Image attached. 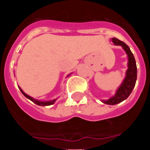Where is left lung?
<instances>
[{"label": "left lung", "instance_id": "left-lung-1", "mask_svg": "<svg viewBox=\"0 0 150 150\" xmlns=\"http://www.w3.org/2000/svg\"><path fill=\"white\" fill-rule=\"evenodd\" d=\"M112 42L116 46H121L124 51L128 55V69L125 73V78L120 86V87L117 89L116 93L112 97L110 98L107 100H102L103 103L110 105H115L124 101L129 96L132 92L134 86H135L136 81L137 78V68L136 64L135 58L134 54H132L130 48L125 44L124 42L118 40L117 38H113L111 39Z\"/></svg>", "mask_w": 150, "mask_h": 150}]
</instances>
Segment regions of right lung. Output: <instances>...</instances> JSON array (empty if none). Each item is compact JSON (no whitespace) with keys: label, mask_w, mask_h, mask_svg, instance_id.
Segmentation results:
<instances>
[{"label":"right lung","mask_w":150,"mask_h":150,"mask_svg":"<svg viewBox=\"0 0 150 150\" xmlns=\"http://www.w3.org/2000/svg\"><path fill=\"white\" fill-rule=\"evenodd\" d=\"M69 75H68L67 76H69ZM19 89H20L21 92H22V94H23L24 96H25V97H27L28 99H30V101H32V102H34L35 104H38V105H39V106H43V107H44V106L51 105V104H54V102H56V100H57V99H53V100H51V101H46V102H42V101L37 100V99H33V97H31V96H29V95L27 94V93H25V92H24L22 90V88H21L19 87Z\"/></svg>","instance_id":"right-lung-1"}]
</instances>
